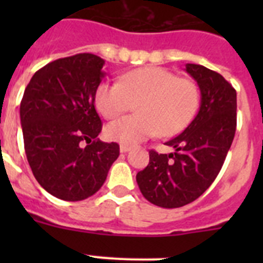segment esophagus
Instances as JSON below:
<instances>
[{"mask_svg": "<svg viewBox=\"0 0 263 263\" xmlns=\"http://www.w3.org/2000/svg\"><path fill=\"white\" fill-rule=\"evenodd\" d=\"M130 148H132V147H130V146H127V145H121L120 146V152L121 153H127Z\"/></svg>", "mask_w": 263, "mask_h": 263, "instance_id": "1", "label": "esophagus"}]
</instances>
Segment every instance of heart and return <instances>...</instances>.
<instances>
[{
    "mask_svg": "<svg viewBox=\"0 0 263 263\" xmlns=\"http://www.w3.org/2000/svg\"><path fill=\"white\" fill-rule=\"evenodd\" d=\"M199 100L194 81L160 67L133 69L118 83L103 81L95 90V105L106 118L122 115L137 103V115L111 121L105 127L106 137L122 145H136L158 133L175 136L191 122Z\"/></svg>",
    "mask_w": 263,
    "mask_h": 263,
    "instance_id": "heart-1",
    "label": "heart"
}]
</instances>
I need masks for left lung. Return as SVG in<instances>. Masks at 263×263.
<instances>
[{
  "label": "left lung",
  "instance_id": "8db88e82",
  "mask_svg": "<svg viewBox=\"0 0 263 263\" xmlns=\"http://www.w3.org/2000/svg\"><path fill=\"white\" fill-rule=\"evenodd\" d=\"M200 89V108L183 133L166 142L175 152L158 154L137 174L146 200L162 208L192 203L208 190L221 170L237 125V93L220 73L200 64H185Z\"/></svg>",
  "mask_w": 263,
  "mask_h": 263
}]
</instances>
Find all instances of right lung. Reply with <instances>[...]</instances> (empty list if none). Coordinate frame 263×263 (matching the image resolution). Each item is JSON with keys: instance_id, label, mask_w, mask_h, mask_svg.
Returning <instances> with one entry per match:
<instances>
[{"instance_id": "right-lung-1", "label": "right lung", "mask_w": 263, "mask_h": 263, "mask_svg": "<svg viewBox=\"0 0 263 263\" xmlns=\"http://www.w3.org/2000/svg\"><path fill=\"white\" fill-rule=\"evenodd\" d=\"M104 64L93 53L53 60L34 73L21 101L27 162L39 184L62 200L96 194L120 155L117 143L97 138L95 90Z\"/></svg>"}]
</instances>
